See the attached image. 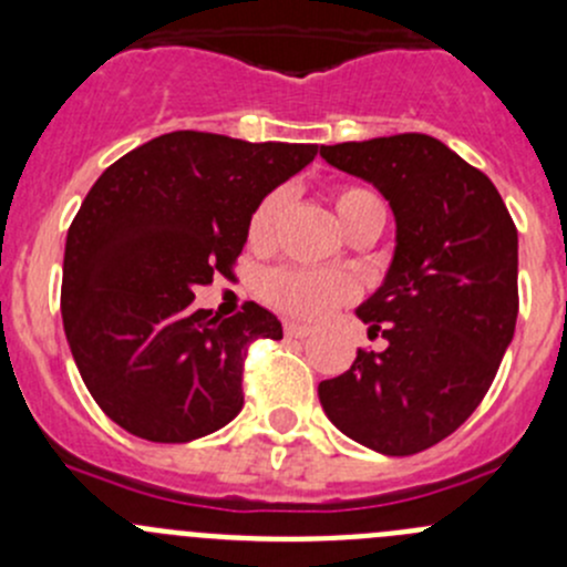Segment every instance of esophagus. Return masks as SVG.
<instances>
[{"mask_svg": "<svg viewBox=\"0 0 567 567\" xmlns=\"http://www.w3.org/2000/svg\"><path fill=\"white\" fill-rule=\"evenodd\" d=\"M285 334L296 337V340H305V337L312 334V329L305 323H293V320H288V323H285Z\"/></svg>", "mask_w": 567, "mask_h": 567, "instance_id": "1", "label": "esophagus"}]
</instances>
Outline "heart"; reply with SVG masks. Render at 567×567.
I'll return each instance as SVG.
<instances>
[{"mask_svg": "<svg viewBox=\"0 0 567 567\" xmlns=\"http://www.w3.org/2000/svg\"><path fill=\"white\" fill-rule=\"evenodd\" d=\"M331 199H334L337 216H340L342 227H346L348 233L368 219H386L384 199L364 186H337L334 192H331ZM285 203H288V194H285L282 188H277V192H268L266 197L255 205L247 225V241L251 249L271 247L274 236H277L279 219H282ZM257 293H260V299L266 301V305L285 312V316L316 320L320 316H326L331 307L351 299L353 285L351 279H346L342 274L279 266L262 274L260 282H257Z\"/></svg>", "mask_w": 567, "mask_h": 567, "instance_id": "heart-1", "label": "heart"}]
</instances>
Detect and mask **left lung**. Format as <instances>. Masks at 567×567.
I'll return each mask as SVG.
<instances>
[{
  "instance_id": "1",
  "label": "left lung",
  "mask_w": 567,
  "mask_h": 567,
  "mask_svg": "<svg viewBox=\"0 0 567 567\" xmlns=\"http://www.w3.org/2000/svg\"><path fill=\"white\" fill-rule=\"evenodd\" d=\"M320 156L373 183L398 221L386 282L357 310L386 348H359L320 381V405L375 453H422L494 384L518 318V230L488 175L433 136L320 145Z\"/></svg>"
}]
</instances>
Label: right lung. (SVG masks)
I'll use <instances>...</instances> for the list:
<instances>
[{
  "instance_id": "right-lung-1",
  "label": "right lung",
  "mask_w": 567,
  "mask_h": 567,
  "mask_svg": "<svg viewBox=\"0 0 567 567\" xmlns=\"http://www.w3.org/2000/svg\"><path fill=\"white\" fill-rule=\"evenodd\" d=\"M318 145L173 131L125 153L68 227L62 323L84 386L112 422L158 444L208 436L244 405V359L282 323L255 301L194 310L233 277L255 205Z\"/></svg>"
}]
</instances>
